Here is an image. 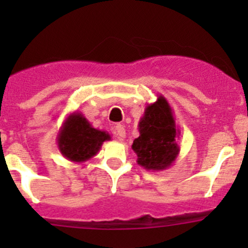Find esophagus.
I'll return each instance as SVG.
<instances>
[{"instance_id":"obj_1","label":"esophagus","mask_w":248,"mask_h":248,"mask_svg":"<svg viewBox=\"0 0 248 248\" xmlns=\"http://www.w3.org/2000/svg\"><path fill=\"white\" fill-rule=\"evenodd\" d=\"M115 136H116L117 139L121 140V141L126 138V129H124V127L122 124H117L115 127Z\"/></svg>"}]
</instances>
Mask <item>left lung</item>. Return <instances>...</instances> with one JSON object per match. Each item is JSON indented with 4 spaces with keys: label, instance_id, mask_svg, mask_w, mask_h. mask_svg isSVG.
Masks as SVG:
<instances>
[{
    "label": "left lung",
    "instance_id": "1",
    "mask_svg": "<svg viewBox=\"0 0 248 248\" xmlns=\"http://www.w3.org/2000/svg\"><path fill=\"white\" fill-rule=\"evenodd\" d=\"M138 128L140 136L134 139L132 149L138 156L139 166L152 171L166 170L172 166L180 152L176 141L180 129L172 109L162 94L155 103L147 104Z\"/></svg>",
    "mask_w": 248,
    "mask_h": 248
}]
</instances>
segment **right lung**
<instances>
[{"instance_id": "obj_1", "label": "right lung", "mask_w": 248, "mask_h": 248, "mask_svg": "<svg viewBox=\"0 0 248 248\" xmlns=\"http://www.w3.org/2000/svg\"><path fill=\"white\" fill-rule=\"evenodd\" d=\"M111 139L106 131L96 129L81 112L67 116L57 134V146L68 161L82 163L96 156L104 141Z\"/></svg>"}]
</instances>
